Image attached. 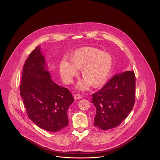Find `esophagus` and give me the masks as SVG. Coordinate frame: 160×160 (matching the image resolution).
Here are the masks:
<instances>
[{
  "mask_svg": "<svg viewBox=\"0 0 160 160\" xmlns=\"http://www.w3.org/2000/svg\"><path fill=\"white\" fill-rule=\"evenodd\" d=\"M82 97V95L79 94V93H77V94H75L74 95V100H77V99H80Z\"/></svg>",
  "mask_w": 160,
  "mask_h": 160,
  "instance_id": "obj_1",
  "label": "esophagus"
}]
</instances>
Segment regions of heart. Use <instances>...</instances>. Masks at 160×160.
Here are the masks:
<instances>
[{"label": "heart", "instance_id": "obj_1", "mask_svg": "<svg viewBox=\"0 0 160 160\" xmlns=\"http://www.w3.org/2000/svg\"><path fill=\"white\" fill-rule=\"evenodd\" d=\"M67 59L68 62L63 61L59 66L60 75L65 82L71 83L73 78L81 70V74L84 80L78 85L80 89H86L90 86L95 88L103 85L112 67L111 55L101 50L84 47L71 53Z\"/></svg>", "mask_w": 160, "mask_h": 160}]
</instances>
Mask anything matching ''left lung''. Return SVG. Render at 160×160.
<instances>
[{
  "label": "left lung",
  "mask_w": 160,
  "mask_h": 160,
  "mask_svg": "<svg viewBox=\"0 0 160 160\" xmlns=\"http://www.w3.org/2000/svg\"><path fill=\"white\" fill-rule=\"evenodd\" d=\"M135 90L134 71L114 75L100 91L92 94V103L96 107L93 125L101 130L119 125L133 108Z\"/></svg>",
  "instance_id": "left-lung-1"
}]
</instances>
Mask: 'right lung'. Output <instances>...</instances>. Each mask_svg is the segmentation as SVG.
<instances>
[{
	"label": "right lung",
	"mask_w": 160,
	"mask_h": 160,
	"mask_svg": "<svg viewBox=\"0 0 160 160\" xmlns=\"http://www.w3.org/2000/svg\"><path fill=\"white\" fill-rule=\"evenodd\" d=\"M20 89L27 114L38 127L58 132L68 125L67 111L73 97L52 81L39 46L24 65Z\"/></svg>",
	"instance_id": "add662e5"
}]
</instances>
